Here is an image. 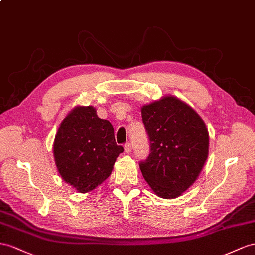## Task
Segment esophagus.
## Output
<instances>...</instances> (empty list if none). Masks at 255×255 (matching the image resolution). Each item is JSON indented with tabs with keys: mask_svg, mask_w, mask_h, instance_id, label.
<instances>
[{
	"mask_svg": "<svg viewBox=\"0 0 255 255\" xmlns=\"http://www.w3.org/2000/svg\"><path fill=\"white\" fill-rule=\"evenodd\" d=\"M124 149H125V152H126L127 154L131 153V144H130L129 142H128V143H126V144L124 145Z\"/></svg>",
	"mask_w": 255,
	"mask_h": 255,
	"instance_id": "1",
	"label": "esophagus"
}]
</instances>
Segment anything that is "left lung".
<instances>
[{
  "instance_id": "obj_1",
  "label": "left lung",
  "mask_w": 255,
  "mask_h": 255,
  "mask_svg": "<svg viewBox=\"0 0 255 255\" xmlns=\"http://www.w3.org/2000/svg\"><path fill=\"white\" fill-rule=\"evenodd\" d=\"M151 153L140 162L143 178L158 197L173 199L197 180L209 154V132L200 115L174 96L141 108Z\"/></svg>"
}]
</instances>
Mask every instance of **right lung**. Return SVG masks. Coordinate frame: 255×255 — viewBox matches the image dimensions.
<instances>
[{
    "label": "right lung",
    "instance_id": "obj_1",
    "mask_svg": "<svg viewBox=\"0 0 255 255\" xmlns=\"http://www.w3.org/2000/svg\"><path fill=\"white\" fill-rule=\"evenodd\" d=\"M123 151L115 142L112 124L101 120L91 106L70 111L53 145L58 172L78 193L91 192L106 181Z\"/></svg>",
    "mask_w": 255,
    "mask_h": 255
}]
</instances>
